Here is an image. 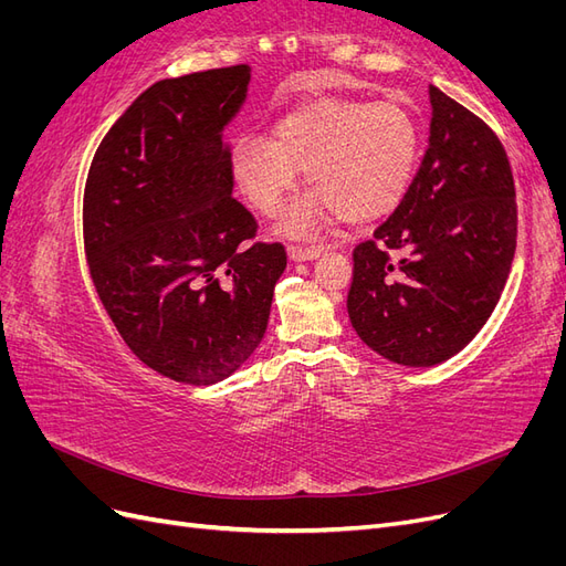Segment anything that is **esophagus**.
Listing matches in <instances>:
<instances>
[{
  "label": "esophagus",
  "mask_w": 566,
  "mask_h": 566,
  "mask_svg": "<svg viewBox=\"0 0 566 566\" xmlns=\"http://www.w3.org/2000/svg\"><path fill=\"white\" fill-rule=\"evenodd\" d=\"M323 254V248H302V245H290L287 256L293 262H314Z\"/></svg>",
  "instance_id": "34e87169"
}]
</instances>
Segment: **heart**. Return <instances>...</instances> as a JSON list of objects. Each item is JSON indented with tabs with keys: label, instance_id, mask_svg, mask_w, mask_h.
Instances as JSON below:
<instances>
[{
	"label": "heart",
	"instance_id": "obj_1",
	"mask_svg": "<svg viewBox=\"0 0 566 566\" xmlns=\"http://www.w3.org/2000/svg\"><path fill=\"white\" fill-rule=\"evenodd\" d=\"M420 158L416 117L394 101L323 96L287 111L271 139L248 134L231 148V177L256 212L273 217L300 184L314 191L281 214L276 233L312 238L333 217H387L403 200Z\"/></svg>",
	"mask_w": 566,
	"mask_h": 566
}]
</instances>
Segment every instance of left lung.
I'll return each mask as SVG.
<instances>
[{
  "mask_svg": "<svg viewBox=\"0 0 566 566\" xmlns=\"http://www.w3.org/2000/svg\"><path fill=\"white\" fill-rule=\"evenodd\" d=\"M430 139L416 179L354 250L352 328L391 364L430 368L482 331L517 245L510 163L495 134L430 84Z\"/></svg>",
  "mask_w": 566,
  "mask_h": 566,
  "instance_id": "obj_1",
  "label": "left lung"
}]
</instances>
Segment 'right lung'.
Instances as JSON below:
<instances>
[{
	"label": "right lung",
	"mask_w": 566,
	"mask_h": 566,
	"mask_svg": "<svg viewBox=\"0 0 566 566\" xmlns=\"http://www.w3.org/2000/svg\"><path fill=\"white\" fill-rule=\"evenodd\" d=\"M250 67L160 80L117 117L84 188V250L117 333L169 380H227L260 347L281 243L245 241L224 129L248 98Z\"/></svg>",
	"instance_id": "obj_1"
}]
</instances>
